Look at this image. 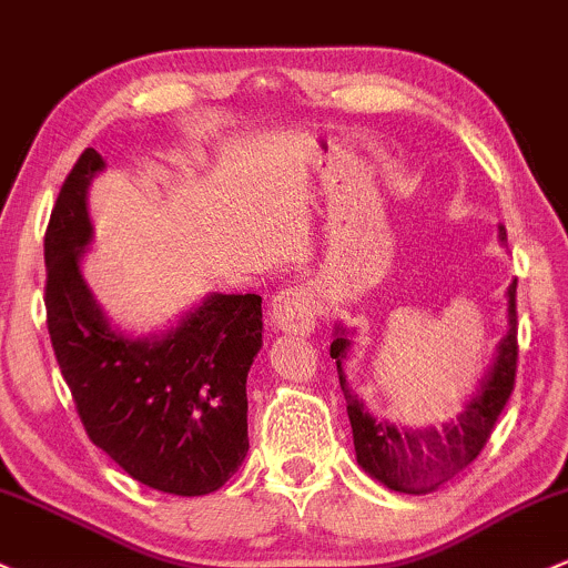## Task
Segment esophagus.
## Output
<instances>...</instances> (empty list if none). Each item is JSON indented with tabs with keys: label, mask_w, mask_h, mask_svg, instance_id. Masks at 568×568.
Wrapping results in <instances>:
<instances>
[{
	"label": "esophagus",
	"mask_w": 568,
	"mask_h": 568,
	"mask_svg": "<svg viewBox=\"0 0 568 568\" xmlns=\"http://www.w3.org/2000/svg\"><path fill=\"white\" fill-rule=\"evenodd\" d=\"M317 310H321V302H317L315 291L310 285H294L274 296L272 323L277 332L304 336L315 328Z\"/></svg>",
	"instance_id": "obj_1"
}]
</instances>
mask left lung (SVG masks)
Returning a JSON list of instances; mask_svg holds the SVG:
<instances>
[{"mask_svg": "<svg viewBox=\"0 0 568 568\" xmlns=\"http://www.w3.org/2000/svg\"><path fill=\"white\" fill-rule=\"evenodd\" d=\"M498 240H507V229L498 226ZM517 280L509 285V328L507 336L498 342L496 361L490 372L479 383V390L466 402L458 420L445 423L442 428H398L388 420H377L364 409L358 394H353L345 379L342 361L347 358V332L336 326L332 342V358H336V375H339L342 394L347 402V417L353 426L355 458L361 469L369 471L385 488L398 494H432L456 477L460 469L471 464L490 439L504 404L509 402L515 388L517 372Z\"/></svg>", "mask_w": 568, "mask_h": 568, "instance_id": "1", "label": "left lung"}]
</instances>
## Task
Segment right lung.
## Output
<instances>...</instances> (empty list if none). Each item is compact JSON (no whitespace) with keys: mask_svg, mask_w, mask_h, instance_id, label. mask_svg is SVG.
Wrapping results in <instances>:
<instances>
[{"mask_svg":"<svg viewBox=\"0 0 568 568\" xmlns=\"http://www.w3.org/2000/svg\"><path fill=\"white\" fill-rule=\"evenodd\" d=\"M93 148L67 174L45 232L48 334L85 434L161 494L204 496L247 456V372L261 351V296L213 294L161 336L110 326L80 274L91 242Z\"/></svg>","mask_w":568,"mask_h":568,"instance_id":"right-lung-1","label":"right lung"}]
</instances>
